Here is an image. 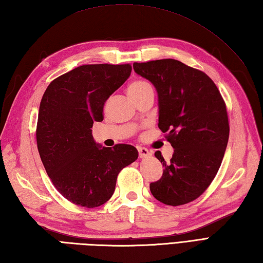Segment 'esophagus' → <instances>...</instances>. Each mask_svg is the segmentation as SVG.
Wrapping results in <instances>:
<instances>
[{"mask_svg": "<svg viewBox=\"0 0 263 263\" xmlns=\"http://www.w3.org/2000/svg\"><path fill=\"white\" fill-rule=\"evenodd\" d=\"M138 152H139V157L140 158H147L153 155L152 152H149L147 148H143V147L138 148Z\"/></svg>", "mask_w": 263, "mask_h": 263, "instance_id": "esophagus-1", "label": "esophagus"}]
</instances>
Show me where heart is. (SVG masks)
Returning <instances> with one entry per match:
<instances>
[{
    "label": "heart",
    "instance_id": "b5f03b06",
    "mask_svg": "<svg viewBox=\"0 0 263 263\" xmlns=\"http://www.w3.org/2000/svg\"><path fill=\"white\" fill-rule=\"evenodd\" d=\"M150 88L153 87L150 86V83H148L147 81L137 80L130 83V86L127 87V91H128V95H136V93H140L144 90H147V89H150Z\"/></svg>",
    "mask_w": 263,
    "mask_h": 263
}]
</instances>
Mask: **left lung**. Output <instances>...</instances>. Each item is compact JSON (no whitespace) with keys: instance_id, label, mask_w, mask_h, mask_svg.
<instances>
[{"instance_id":"8db88e82","label":"left lung","mask_w":263,"mask_h":263,"mask_svg":"<svg viewBox=\"0 0 263 263\" xmlns=\"http://www.w3.org/2000/svg\"><path fill=\"white\" fill-rule=\"evenodd\" d=\"M133 69L156 88L158 126L174 148L168 163L155 153L164 172L150 191L167 205L191 202L210 185L224 158L230 137L224 99L204 72L177 60L133 63Z\"/></svg>"}]
</instances>
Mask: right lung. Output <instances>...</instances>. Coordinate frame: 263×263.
<instances>
[{"instance_id": "right-lung-1", "label": "right lung", "mask_w": 263, "mask_h": 263, "mask_svg": "<svg viewBox=\"0 0 263 263\" xmlns=\"http://www.w3.org/2000/svg\"><path fill=\"white\" fill-rule=\"evenodd\" d=\"M130 64L81 65L49 83L39 106L37 148L58 191L70 202L96 208L110 199L116 178L138 158L130 144L103 147L93 140V122L104 104L131 74Z\"/></svg>"}]
</instances>
